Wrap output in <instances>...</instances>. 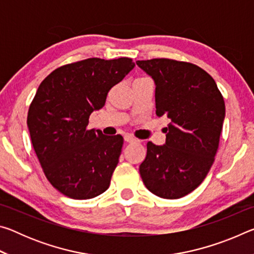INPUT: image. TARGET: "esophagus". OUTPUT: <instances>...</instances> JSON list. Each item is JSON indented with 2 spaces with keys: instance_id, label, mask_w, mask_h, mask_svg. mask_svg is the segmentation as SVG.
<instances>
[{
  "instance_id": "esophagus-1",
  "label": "esophagus",
  "mask_w": 254,
  "mask_h": 254,
  "mask_svg": "<svg viewBox=\"0 0 254 254\" xmlns=\"http://www.w3.org/2000/svg\"><path fill=\"white\" fill-rule=\"evenodd\" d=\"M124 141L127 143H135V142H139V140L135 139V137H133L131 135H126L124 136Z\"/></svg>"
}]
</instances>
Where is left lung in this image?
<instances>
[{"mask_svg": "<svg viewBox=\"0 0 254 254\" xmlns=\"http://www.w3.org/2000/svg\"><path fill=\"white\" fill-rule=\"evenodd\" d=\"M156 83V113L169 119L166 144L149 141L140 175L150 191L177 199L203 183L220 147L225 117L222 93L208 72L168 58L137 60Z\"/></svg>", "mask_w": 254, "mask_h": 254, "instance_id": "1", "label": "left lung"}]
</instances>
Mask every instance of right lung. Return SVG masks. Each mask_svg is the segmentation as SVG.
Returning a JSON list of instances; mask_svg holds the SVG:
<instances>
[{
    "instance_id": "1",
    "label": "right lung",
    "mask_w": 254,
    "mask_h": 254,
    "mask_svg": "<svg viewBox=\"0 0 254 254\" xmlns=\"http://www.w3.org/2000/svg\"><path fill=\"white\" fill-rule=\"evenodd\" d=\"M133 67L127 57L88 58L58 67L38 87L28 112L30 136L47 179L63 195L89 199L109 188L123 137L88 130V119Z\"/></svg>"
}]
</instances>
